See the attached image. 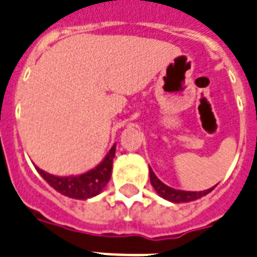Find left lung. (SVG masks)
<instances>
[{
	"mask_svg": "<svg viewBox=\"0 0 257 257\" xmlns=\"http://www.w3.org/2000/svg\"><path fill=\"white\" fill-rule=\"evenodd\" d=\"M150 172V182L153 185V188L156 189V192L160 194L162 198L168 201H172V202H176V204H180V202H190V201H196L201 197L206 196L208 193H210L213 190V188L206 189V190H202V192H186V190H178V189H173L168 185H165L162 181L158 178V177L154 174V172L149 169Z\"/></svg>",
	"mask_w": 257,
	"mask_h": 257,
	"instance_id": "obj_1",
	"label": "left lung"
}]
</instances>
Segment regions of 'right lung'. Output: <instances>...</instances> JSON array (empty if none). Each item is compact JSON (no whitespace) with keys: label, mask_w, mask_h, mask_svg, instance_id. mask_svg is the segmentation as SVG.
Listing matches in <instances>:
<instances>
[{"label":"right lung","mask_w":257,"mask_h":257,"mask_svg":"<svg viewBox=\"0 0 257 257\" xmlns=\"http://www.w3.org/2000/svg\"><path fill=\"white\" fill-rule=\"evenodd\" d=\"M115 150H116V147L114 145L110 149V151L107 153L104 160L101 161L96 168L84 173V174H80V176H52V174L39 169L37 166H36V170L48 184L51 185L55 190L61 193L63 196L76 198V200H87V198L97 196L103 189L106 188L107 182L110 181Z\"/></svg>","instance_id":"obj_1"}]
</instances>
